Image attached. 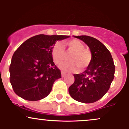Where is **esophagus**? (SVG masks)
<instances>
[{
	"instance_id": "obj_1",
	"label": "esophagus",
	"mask_w": 129,
	"mask_h": 129,
	"mask_svg": "<svg viewBox=\"0 0 129 129\" xmlns=\"http://www.w3.org/2000/svg\"><path fill=\"white\" fill-rule=\"evenodd\" d=\"M61 74H62V77H64L65 75H66V73L63 72V71H61Z\"/></svg>"
}]
</instances>
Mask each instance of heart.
<instances>
[{"mask_svg":"<svg viewBox=\"0 0 129 129\" xmlns=\"http://www.w3.org/2000/svg\"><path fill=\"white\" fill-rule=\"evenodd\" d=\"M66 48L67 54H70L69 59L70 62H65L60 66V68L65 71H72L79 68L80 71L89 66L92 60L90 50L85 49V45L79 40L72 39L63 42ZM51 55L55 64L59 65L66 59L64 49L59 43L53 45L51 49Z\"/></svg>","mask_w":129,"mask_h":129,"instance_id":"b5f03b06","label":"heart"}]
</instances>
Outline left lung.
I'll return each mask as SVG.
<instances>
[{
    "label": "left lung",
    "mask_w": 129,
    "mask_h": 129,
    "mask_svg": "<svg viewBox=\"0 0 129 129\" xmlns=\"http://www.w3.org/2000/svg\"><path fill=\"white\" fill-rule=\"evenodd\" d=\"M74 37L89 46L92 60L84 72L74 74L75 81L69 88V92L78 102L93 103L109 90L114 78L115 65L109 50L99 40L87 36Z\"/></svg>",
    "instance_id": "obj_1"
}]
</instances>
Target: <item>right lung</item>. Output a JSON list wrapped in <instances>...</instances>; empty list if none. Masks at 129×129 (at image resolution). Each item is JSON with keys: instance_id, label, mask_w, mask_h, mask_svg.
I'll return each mask as SVG.
<instances>
[{"instance_id": "1", "label": "right lung", "mask_w": 129, "mask_h": 129, "mask_svg": "<svg viewBox=\"0 0 129 129\" xmlns=\"http://www.w3.org/2000/svg\"><path fill=\"white\" fill-rule=\"evenodd\" d=\"M69 36L40 34L30 37L15 51L9 67L10 82L14 92L30 101L45 98L51 92L60 71L53 62L51 49L57 40Z\"/></svg>"}]
</instances>
